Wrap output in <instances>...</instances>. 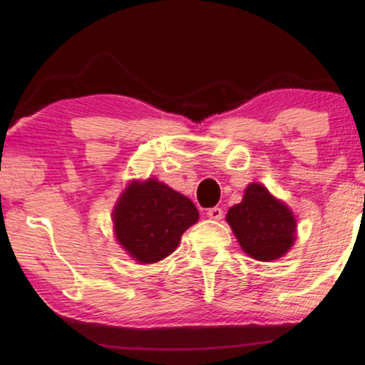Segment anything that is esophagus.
<instances>
[{"label":"esophagus","instance_id":"obj_1","mask_svg":"<svg viewBox=\"0 0 365 365\" xmlns=\"http://www.w3.org/2000/svg\"><path fill=\"white\" fill-rule=\"evenodd\" d=\"M206 216L209 219H212V221H219V219H222V209L221 207H211L207 209Z\"/></svg>","mask_w":365,"mask_h":365}]
</instances>
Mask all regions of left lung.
<instances>
[{"label": "left lung", "instance_id": "obj_1", "mask_svg": "<svg viewBox=\"0 0 365 365\" xmlns=\"http://www.w3.org/2000/svg\"><path fill=\"white\" fill-rule=\"evenodd\" d=\"M226 221L242 251L256 261L282 257L296 241L292 211L262 184H249L242 201L227 211Z\"/></svg>", "mask_w": 365, "mask_h": 365}]
</instances>
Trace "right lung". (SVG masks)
Returning <instances> with one entry per match:
<instances>
[{
  "label": "right lung",
  "mask_w": 365,
  "mask_h": 365,
  "mask_svg": "<svg viewBox=\"0 0 365 365\" xmlns=\"http://www.w3.org/2000/svg\"><path fill=\"white\" fill-rule=\"evenodd\" d=\"M197 219L191 199L153 178L129 184L113 211L118 242L141 264L158 262L173 254L184 231Z\"/></svg>",
  "instance_id": "add662e5"
}]
</instances>
